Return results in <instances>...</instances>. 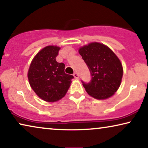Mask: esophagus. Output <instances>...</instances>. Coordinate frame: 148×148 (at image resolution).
<instances>
[{"instance_id":"34e87169","label":"esophagus","mask_w":148,"mask_h":148,"mask_svg":"<svg viewBox=\"0 0 148 148\" xmlns=\"http://www.w3.org/2000/svg\"><path fill=\"white\" fill-rule=\"evenodd\" d=\"M73 76L75 79H79V74L77 73H75L73 74Z\"/></svg>"}]
</instances>
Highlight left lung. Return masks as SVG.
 <instances>
[{
	"label": "left lung",
	"mask_w": 148,
	"mask_h": 148,
	"mask_svg": "<svg viewBox=\"0 0 148 148\" xmlns=\"http://www.w3.org/2000/svg\"><path fill=\"white\" fill-rule=\"evenodd\" d=\"M79 53L92 77L89 84L82 82L87 93L97 100L112 97L119 90L123 75V65L118 56L108 46L100 42H90L82 46Z\"/></svg>",
	"instance_id": "obj_1"
}]
</instances>
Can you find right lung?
Segmentation results:
<instances>
[{
	"label": "right lung",
	"instance_id": "right-lung-1",
	"mask_svg": "<svg viewBox=\"0 0 148 148\" xmlns=\"http://www.w3.org/2000/svg\"><path fill=\"white\" fill-rule=\"evenodd\" d=\"M60 49L54 45L43 48L32 59L28 69L30 86L46 102H57L63 98L73 79V76L64 73V64L56 60Z\"/></svg>",
	"mask_w": 148,
	"mask_h": 148
}]
</instances>
